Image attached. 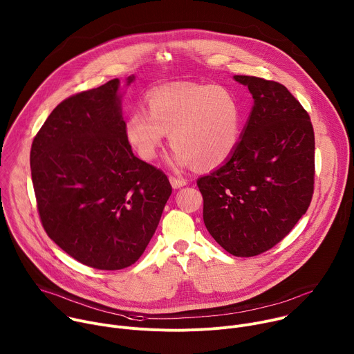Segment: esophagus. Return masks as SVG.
I'll list each match as a JSON object with an SVG mask.
<instances>
[{"mask_svg":"<svg viewBox=\"0 0 354 354\" xmlns=\"http://www.w3.org/2000/svg\"><path fill=\"white\" fill-rule=\"evenodd\" d=\"M169 182H171L172 187H175V189H179V187H183L187 185V179H185L182 176H175V175L169 176Z\"/></svg>","mask_w":354,"mask_h":354,"instance_id":"1","label":"esophagus"}]
</instances>
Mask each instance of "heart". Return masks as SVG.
<instances>
[{
  "mask_svg": "<svg viewBox=\"0 0 354 354\" xmlns=\"http://www.w3.org/2000/svg\"><path fill=\"white\" fill-rule=\"evenodd\" d=\"M241 124V105L230 89L183 82L151 91L147 112L137 109L126 119L124 136L140 158L153 161L169 134L176 165L213 169L234 153Z\"/></svg>",
  "mask_w": 354,
  "mask_h": 354,
  "instance_id": "heart-1",
  "label": "heart"
}]
</instances>
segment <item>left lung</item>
Wrapping results in <instances>:
<instances>
[{"instance_id":"1","label":"left lung","mask_w":354,"mask_h":354,"mask_svg":"<svg viewBox=\"0 0 354 354\" xmlns=\"http://www.w3.org/2000/svg\"><path fill=\"white\" fill-rule=\"evenodd\" d=\"M254 97L227 162L197 179L210 235L234 257L263 254L306 214L314 194L315 136L308 112L280 82L235 75Z\"/></svg>"}]
</instances>
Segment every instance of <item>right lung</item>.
<instances>
[{
  "instance_id": "right-lung-1",
  "label": "right lung",
  "mask_w": 354,
  "mask_h": 354,
  "mask_svg": "<svg viewBox=\"0 0 354 354\" xmlns=\"http://www.w3.org/2000/svg\"><path fill=\"white\" fill-rule=\"evenodd\" d=\"M118 89L115 78L64 99L30 148L46 234L71 258L99 270L138 261L172 193L161 169L133 154Z\"/></svg>"
}]
</instances>
